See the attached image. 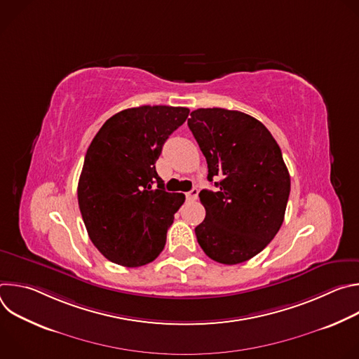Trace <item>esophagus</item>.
I'll use <instances>...</instances> for the list:
<instances>
[{"instance_id":"esophagus-1","label":"esophagus","mask_w":359,"mask_h":359,"mask_svg":"<svg viewBox=\"0 0 359 359\" xmlns=\"http://www.w3.org/2000/svg\"><path fill=\"white\" fill-rule=\"evenodd\" d=\"M197 196H198V190H197V189H191L190 191L186 193V198H187V200H196Z\"/></svg>"}]
</instances>
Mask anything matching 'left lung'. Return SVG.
I'll list each match as a JSON object with an SVG mask.
<instances>
[{
	"label": "left lung",
	"instance_id": "left-lung-1",
	"mask_svg": "<svg viewBox=\"0 0 359 359\" xmlns=\"http://www.w3.org/2000/svg\"><path fill=\"white\" fill-rule=\"evenodd\" d=\"M187 121L206 158L215 191L201 190L206 209L196 237L209 257L238 264L257 255L278 233L290 196V173L269 129L238 111L200 108Z\"/></svg>",
	"mask_w": 359,
	"mask_h": 359
}]
</instances>
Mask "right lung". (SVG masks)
<instances>
[{
	"mask_svg": "<svg viewBox=\"0 0 359 359\" xmlns=\"http://www.w3.org/2000/svg\"><path fill=\"white\" fill-rule=\"evenodd\" d=\"M189 109L143 105L109 118L90 142L78 183L79 210L93 245L125 267L155 260L184 203L169 193L155 163Z\"/></svg>",
	"mask_w": 359,
	"mask_h": 359,
	"instance_id": "add662e5",
	"label": "right lung"
}]
</instances>
